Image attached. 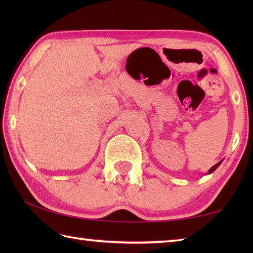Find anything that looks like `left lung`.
I'll return each mask as SVG.
<instances>
[{"label":"left lung","instance_id":"left-lung-1","mask_svg":"<svg viewBox=\"0 0 253 253\" xmlns=\"http://www.w3.org/2000/svg\"><path fill=\"white\" fill-rule=\"evenodd\" d=\"M221 163H222V161H219V162H218L217 164H215V165H214V166H212V168L209 169V173H208V174H211V173H213V171H214V170H215V169H216L218 168V166H219V164H221Z\"/></svg>","mask_w":253,"mask_h":253}]
</instances>
